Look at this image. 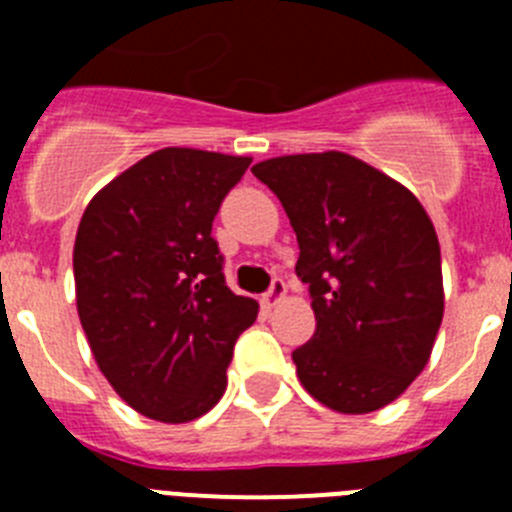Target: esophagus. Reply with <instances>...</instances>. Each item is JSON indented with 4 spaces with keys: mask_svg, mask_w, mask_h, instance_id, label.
Returning <instances> with one entry per match:
<instances>
[{
    "mask_svg": "<svg viewBox=\"0 0 512 512\" xmlns=\"http://www.w3.org/2000/svg\"><path fill=\"white\" fill-rule=\"evenodd\" d=\"M284 295H287V284H284V279H274V282H271V287H269V292H266L264 297H261V302H264L266 307H274L277 305V302H282L284 300Z\"/></svg>",
    "mask_w": 512,
    "mask_h": 512,
    "instance_id": "obj_1",
    "label": "esophagus"
}]
</instances>
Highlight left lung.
<instances>
[{
  "instance_id": "obj_1",
  "label": "left lung",
  "mask_w": 512,
  "mask_h": 512,
  "mask_svg": "<svg viewBox=\"0 0 512 512\" xmlns=\"http://www.w3.org/2000/svg\"><path fill=\"white\" fill-rule=\"evenodd\" d=\"M297 233V277L315 333L292 351L297 377L338 413H372L428 364L443 318L441 248L415 194L341 151L253 166Z\"/></svg>"
}]
</instances>
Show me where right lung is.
Listing matches in <instances>:
<instances>
[{"label": "right lung", "instance_id": "obj_1", "mask_svg": "<svg viewBox=\"0 0 512 512\" xmlns=\"http://www.w3.org/2000/svg\"><path fill=\"white\" fill-rule=\"evenodd\" d=\"M246 156L161 148L94 194L74 243L76 307L97 366L146 418L217 405L259 302L230 292L212 220Z\"/></svg>", "mask_w": 512, "mask_h": 512}]
</instances>
